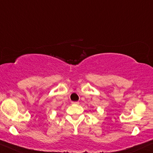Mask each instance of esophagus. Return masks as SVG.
I'll list each match as a JSON object with an SVG mask.
<instances>
[{"mask_svg":"<svg viewBox=\"0 0 153 153\" xmlns=\"http://www.w3.org/2000/svg\"><path fill=\"white\" fill-rule=\"evenodd\" d=\"M72 104H73V105H78L79 104V102H78V101H73V102H72Z\"/></svg>","mask_w":153,"mask_h":153,"instance_id":"esophagus-1","label":"esophagus"}]
</instances>
